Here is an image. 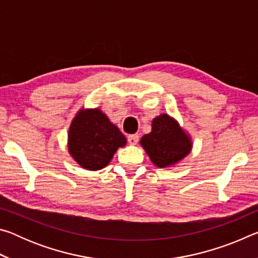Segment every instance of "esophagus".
<instances>
[{"mask_svg":"<svg viewBox=\"0 0 258 258\" xmlns=\"http://www.w3.org/2000/svg\"><path fill=\"white\" fill-rule=\"evenodd\" d=\"M127 141L131 146H135L139 142V135L138 134H132L127 137Z\"/></svg>","mask_w":258,"mask_h":258,"instance_id":"obj_1","label":"esophagus"}]
</instances>
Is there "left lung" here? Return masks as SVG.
<instances>
[{
  "mask_svg": "<svg viewBox=\"0 0 258 258\" xmlns=\"http://www.w3.org/2000/svg\"><path fill=\"white\" fill-rule=\"evenodd\" d=\"M140 143L150 160L159 168L177 164L190 154L192 148L189 135L167 113L154 118L151 132L143 135Z\"/></svg>",
  "mask_w": 258,
  "mask_h": 258,
  "instance_id": "8db88e82",
  "label": "left lung"
}]
</instances>
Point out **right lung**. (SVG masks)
I'll return each instance as SVG.
<instances>
[{"instance_id":"add662e5","label":"right lung","mask_w":258,"mask_h":258,"mask_svg":"<svg viewBox=\"0 0 258 258\" xmlns=\"http://www.w3.org/2000/svg\"><path fill=\"white\" fill-rule=\"evenodd\" d=\"M126 138L100 109H81L68 132V151L78 165L98 171L110 163Z\"/></svg>"}]
</instances>
